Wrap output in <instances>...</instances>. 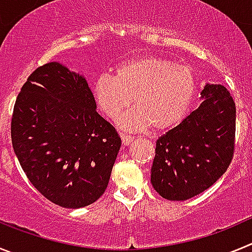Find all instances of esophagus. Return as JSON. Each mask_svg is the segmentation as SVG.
<instances>
[{"label": "esophagus", "instance_id": "1", "mask_svg": "<svg viewBox=\"0 0 252 252\" xmlns=\"http://www.w3.org/2000/svg\"><path fill=\"white\" fill-rule=\"evenodd\" d=\"M121 139H122V142H124V145H128V144H131L133 137L130 136V135H126V133H121Z\"/></svg>", "mask_w": 252, "mask_h": 252}]
</instances>
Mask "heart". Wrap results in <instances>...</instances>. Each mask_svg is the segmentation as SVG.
Here are the masks:
<instances>
[{
  "mask_svg": "<svg viewBox=\"0 0 252 252\" xmlns=\"http://www.w3.org/2000/svg\"><path fill=\"white\" fill-rule=\"evenodd\" d=\"M195 91L192 69L157 57H141L117 65L115 75H101L92 86L99 110L116 119L130 104L133 108L117 120L121 128L166 130L182 121Z\"/></svg>",
  "mask_w": 252,
  "mask_h": 252,
  "instance_id": "b5f03b06",
  "label": "heart"
}]
</instances>
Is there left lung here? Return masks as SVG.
Here are the masks:
<instances>
[{
  "instance_id": "left-lung-1",
  "label": "left lung",
  "mask_w": 252,
  "mask_h": 252,
  "mask_svg": "<svg viewBox=\"0 0 252 252\" xmlns=\"http://www.w3.org/2000/svg\"><path fill=\"white\" fill-rule=\"evenodd\" d=\"M201 104L157 141L154 189L169 201H186L217 182L233 157L236 107L221 84L204 86Z\"/></svg>"
}]
</instances>
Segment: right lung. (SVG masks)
Returning a JSON list of instances; mask_svg holds the SVG:
<instances>
[{
	"label": "right lung",
	"mask_w": 252,
	"mask_h": 252,
	"mask_svg": "<svg viewBox=\"0 0 252 252\" xmlns=\"http://www.w3.org/2000/svg\"><path fill=\"white\" fill-rule=\"evenodd\" d=\"M11 139L31 184L53 203L74 209L103 194L121 148L86 78L59 62L39 66L22 86Z\"/></svg>",
	"instance_id": "1"
}]
</instances>
